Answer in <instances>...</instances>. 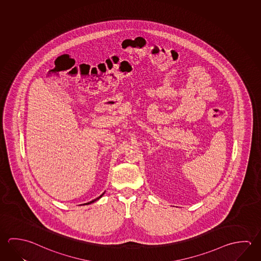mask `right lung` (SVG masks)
<instances>
[{
    "label": "right lung",
    "mask_w": 261,
    "mask_h": 261,
    "mask_svg": "<svg viewBox=\"0 0 261 261\" xmlns=\"http://www.w3.org/2000/svg\"><path fill=\"white\" fill-rule=\"evenodd\" d=\"M105 193H106V192H103V193H102V194H101V195H100V196L98 197V198H96V199H94V200H92V201H89V202H87V203H84V204H85V205H86V204H91V203H92V202H94V201H98V200H99V199H101V197L103 196V194H105Z\"/></svg>",
    "instance_id": "add662e5"
}]
</instances>
